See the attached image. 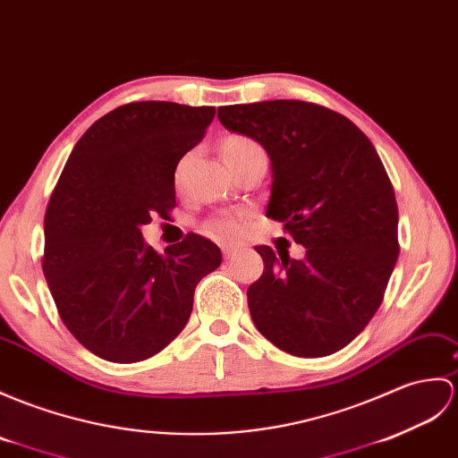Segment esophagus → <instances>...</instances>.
I'll list each match as a JSON object with an SVG mask.
<instances>
[{
  "label": "esophagus",
  "instance_id": "34e87169",
  "mask_svg": "<svg viewBox=\"0 0 458 458\" xmlns=\"http://www.w3.org/2000/svg\"><path fill=\"white\" fill-rule=\"evenodd\" d=\"M222 251H225V259H226V261H230V259L233 258V255L238 253V250L233 248V246H225V248H222Z\"/></svg>",
  "mask_w": 458,
  "mask_h": 458
}]
</instances>
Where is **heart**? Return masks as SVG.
<instances>
[{
  "mask_svg": "<svg viewBox=\"0 0 458 458\" xmlns=\"http://www.w3.org/2000/svg\"><path fill=\"white\" fill-rule=\"evenodd\" d=\"M258 146L259 144L253 142L248 136L233 134V136H228L226 140L222 142V157L226 159L230 156L242 154V152L251 150V148H258ZM248 222H250L248 212H226V215H220V216L210 220V230L220 238H233L243 232V228L248 226Z\"/></svg>",
  "mask_w": 458,
  "mask_h": 458,
  "instance_id": "obj_1",
  "label": "heart"
}]
</instances>
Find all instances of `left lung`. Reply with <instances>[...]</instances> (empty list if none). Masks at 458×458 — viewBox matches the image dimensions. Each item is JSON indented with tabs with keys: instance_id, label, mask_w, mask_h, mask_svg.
Masks as SVG:
<instances>
[{
	"instance_id": "left-lung-1",
	"label": "left lung",
	"mask_w": 458,
	"mask_h": 458,
	"mask_svg": "<svg viewBox=\"0 0 458 458\" xmlns=\"http://www.w3.org/2000/svg\"><path fill=\"white\" fill-rule=\"evenodd\" d=\"M218 119L267 150V216L306 248L304 259H291L255 246L265 269L248 289L251 320L286 353L332 355L375 316L398 259V205L386 169L363 131L322 105H228Z\"/></svg>"
}]
</instances>
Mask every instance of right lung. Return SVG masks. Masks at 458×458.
Wrapping results in <instances>:
<instances>
[{"label":"right lung","mask_w":458,"mask_h":458,"mask_svg":"<svg viewBox=\"0 0 458 458\" xmlns=\"http://www.w3.org/2000/svg\"><path fill=\"white\" fill-rule=\"evenodd\" d=\"M215 113L126 103L73 146L47 207L42 273L64 326L93 355L136 363L159 353L185 327L199 281L222 263L199 233L157 253L140 232L175 208V167Z\"/></svg>","instance_id":"add662e5"}]
</instances>
